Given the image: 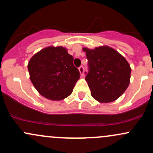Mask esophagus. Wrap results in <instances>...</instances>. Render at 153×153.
<instances>
[{
	"instance_id": "obj_1",
	"label": "esophagus",
	"mask_w": 153,
	"mask_h": 153,
	"mask_svg": "<svg viewBox=\"0 0 153 153\" xmlns=\"http://www.w3.org/2000/svg\"><path fill=\"white\" fill-rule=\"evenodd\" d=\"M78 71L80 72V74L81 76H83V72H84V68L82 66H80V68H78Z\"/></svg>"
}]
</instances>
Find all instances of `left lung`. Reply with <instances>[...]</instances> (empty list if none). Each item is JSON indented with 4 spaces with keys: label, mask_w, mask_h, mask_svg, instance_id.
I'll list each match as a JSON object with an SVG mask.
<instances>
[{
    "label": "left lung",
    "mask_w": 153,
    "mask_h": 153,
    "mask_svg": "<svg viewBox=\"0 0 153 153\" xmlns=\"http://www.w3.org/2000/svg\"><path fill=\"white\" fill-rule=\"evenodd\" d=\"M88 59L85 77L92 97L100 103H110L120 97L130 82L131 68L127 59L111 47H83Z\"/></svg>",
    "instance_id": "8db88e82"
}]
</instances>
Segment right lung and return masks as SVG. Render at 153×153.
I'll list each match as a JSON object with an SVG mask.
<instances>
[{
	"label": "right lung",
	"mask_w": 153,
	"mask_h": 153,
	"mask_svg": "<svg viewBox=\"0 0 153 153\" xmlns=\"http://www.w3.org/2000/svg\"><path fill=\"white\" fill-rule=\"evenodd\" d=\"M29 78L39 94L52 101H61L72 94L80 78L73 57L62 46H49L31 57Z\"/></svg>",
	"instance_id": "obj_1"
}]
</instances>
